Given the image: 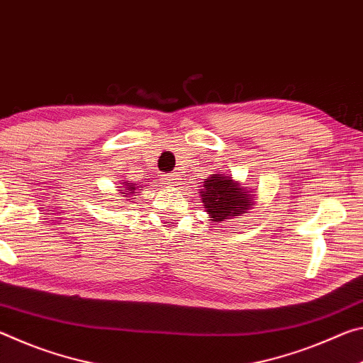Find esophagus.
<instances>
[{"label": "esophagus", "mask_w": 363, "mask_h": 363, "mask_svg": "<svg viewBox=\"0 0 363 363\" xmlns=\"http://www.w3.org/2000/svg\"><path fill=\"white\" fill-rule=\"evenodd\" d=\"M165 180H167V183H170V185H178L182 178H180V175H178V172H174V174L165 175Z\"/></svg>", "instance_id": "34e87169"}]
</instances>
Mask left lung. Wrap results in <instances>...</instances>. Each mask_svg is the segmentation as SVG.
<instances>
[{"label":"left lung","instance_id":"1","mask_svg":"<svg viewBox=\"0 0 363 363\" xmlns=\"http://www.w3.org/2000/svg\"><path fill=\"white\" fill-rule=\"evenodd\" d=\"M203 191V203L212 220L223 222V218L235 217L236 213H245L252 206V198L246 189L238 186L231 177L216 174L206 178Z\"/></svg>","mask_w":363,"mask_h":363}]
</instances>
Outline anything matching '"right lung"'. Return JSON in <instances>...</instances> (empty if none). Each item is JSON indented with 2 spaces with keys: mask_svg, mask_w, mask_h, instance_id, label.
Wrapping results in <instances>:
<instances>
[{
  "mask_svg": "<svg viewBox=\"0 0 363 363\" xmlns=\"http://www.w3.org/2000/svg\"><path fill=\"white\" fill-rule=\"evenodd\" d=\"M123 186H125V189H121V191H122V196H123V198H128V193L130 191H133V189H135V185H133V183H127V182H123ZM122 186V188H123ZM135 196V194H133Z\"/></svg>",
  "mask_w": 363,
  "mask_h": 363,
  "instance_id": "1",
  "label": "right lung"
}]
</instances>
